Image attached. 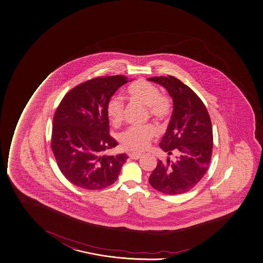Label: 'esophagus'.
Segmentation results:
<instances>
[{
	"label": "esophagus",
	"mask_w": 263,
	"mask_h": 263,
	"mask_svg": "<svg viewBox=\"0 0 263 263\" xmlns=\"http://www.w3.org/2000/svg\"><path fill=\"white\" fill-rule=\"evenodd\" d=\"M130 158L131 159H139L140 157H141V156H142V154H138V153H130L129 155Z\"/></svg>",
	"instance_id": "34e87169"
}]
</instances>
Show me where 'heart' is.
Wrapping results in <instances>:
<instances>
[{"mask_svg": "<svg viewBox=\"0 0 263 263\" xmlns=\"http://www.w3.org/2000/svg\"><path fill=\"white\" fill-rule=\"evenodd\" d=\"M126 97L128 101L146 109L151 118L158 121H165L172 112V102L167 95H160L157 86L146 81L139 80L132 83L126 89ZM106 115L112 125H119L124 116V104L121 98L112 96L106 104ZM157 134L152 125L142 127H130L120 136L122 148L127 151L140 152L148 148L151 139Z\"/></svg>", "mask_w": 263, "mask_h": 263, "instance_id": "heart-1", "label": "heart"}]
</instances>
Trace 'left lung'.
I'll use <instances>...</instances> for the list:
<instances>
[{
	"label": "left lung",
	"mask_w": 263,
	"mask_h": 263,
	"mask_svg": "<svg viewBox=\"0 0 263 263\" xmlns=\"http://www.w3.org/2000/svg\"><path fill=\"white\" fill-rule=\"evenodd\" d=\"M148 80L163 86L173 100L172 118L159 146L170 155L172 151L177 153L176 162L158 160L148 182L164 194L185 193L198 184L209 167L213 147L212 121L200 98L177 78L160 76Z\"/></svg>",
	"instance_id": "obj_1"
}]
</instances>
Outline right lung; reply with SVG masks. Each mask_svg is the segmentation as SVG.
Returning a JSON list of instances; mask_svg holds the SVG:
<instances>
[{
  "label": "right lung",
  "mask_w": 263,
  "mask_h": 263,
  "mask_svg": "<svg viewBox=\"0 0 263 263\" xmlns=\"http://www.w3.org/2000/svg\"><path fill=\"white\" fill-rule=\"evenodd\" d=\"M127 82L123 75L91 79L71 89L58 106L50 146L60 172L74 185L95 191L117 180L128 157L104 155L118 145L109 135L106 104Z\"/></svg>",
  "instance_id": "1"
}]
</instances>
